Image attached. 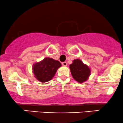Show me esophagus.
Returning a JSON list of instances; mask_svg holds the SVG:
<instances>
[{
  "instance_id": "esophagus-1",
  "label": "esophagus",
  "mask_w": 123,
  "mask_h": 123,
  "mask_svg": "<svg viewBox=\"0 0 123 123\" xmlns=\"http://www.w3.org/2000/svg\"><path fill=\"white\" fill-rule=\"evenodd\" d=\"M62 65L63 66H64V67H66V66H67V62H64L62 63Z\"/></svg>"
}]
</instances>
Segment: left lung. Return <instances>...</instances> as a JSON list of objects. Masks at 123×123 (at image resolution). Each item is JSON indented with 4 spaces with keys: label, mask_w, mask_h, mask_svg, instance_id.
<instances>
[{
    "label": "left lung",
    "mask_w": 123,
    "mask_h": 123,
    "mask_svg": "<svg viewBox=\"0 0 123 123\" xmlns=\"http://www.w3.org/2000/svg\"><path fill=\"white\" fill-rule=\"evenodd\" d=\"M69 68L72 77L80 83L87 81L91 74V69L88 66L79 59H74L69 65Z\"/></svg>",
    "instance_id": "left-lung-1"
}]
</instances>
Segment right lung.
Returning a JSON list of instances; mask_svg holds the SVG:
<instances>
[{"instance_id":"obj_1","label":"right lung","mask_w":123,"mask_h":123,"mask_svg":"<svg viewBox=\"0 0 123 123\" xmlns=\"http://www.w3.org/2000/svg\"><path fill=\"white\" fill-rule=\"evenodd\" d=\"M61 67V64L58 61L46 57L41 61L35 63L32 69L34 77L40 82H45L52 79Z\"/></svg>"}]
</instances>
